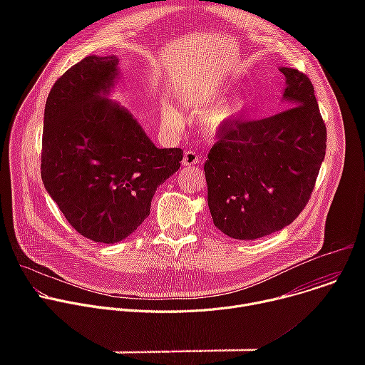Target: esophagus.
Segmentation results:
<instances>
[{
	"instance_id": "obj_1",
	"label": "esophagus",
	"mask_w": 365,
	"mask_h": 365,
	"mask_svg": "<svg viewBox=\"0 0 365 365\" xmlns=\"http://www.w3.org/2000/svg\"><path fill=\"white\" fill-rule=\"evenodd\" d=\"M199 163V159H197V154L195 151H186L185 155H183V160H182V165L186 166V168H190V166H195Z\"/></svg>"
}]
</instances>
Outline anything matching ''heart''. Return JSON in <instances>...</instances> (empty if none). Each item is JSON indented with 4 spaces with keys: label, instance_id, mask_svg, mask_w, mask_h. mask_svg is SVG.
I'll return each mask as SVG.
<instances>
[{
    "label": "heart",
    "instance_id": "obj_1",
    "mask_svg": "<svg viewBox=\"0 0 365 365\" xmlns=\"http://www.w3.org/2000/svg\"><path fill=\"white\" fill-rule=\"evenodd\" d=\"M228 91V85L220 83L195 91L193 93H185L180 96V102L193 113L210 108L203 114L202 125L207 133H220L237 123L248 106V101L242 93H232L224 98ZM163 117L169 123H179L180 120V115L173 107H166L163 110Z\"/></svg>",
    "mask_w": 365,
    "mask_h": 365
}]
</instances>
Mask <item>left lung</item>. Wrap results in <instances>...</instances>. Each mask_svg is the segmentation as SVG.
Here are the masks:
<instances>
[{"instance_id": "left-lung-1", "label": "left lung", "mask_w": 365, "mask_h": 365, "mask_svg": "<svg viewBox=\"0 0 365 365\" xmlns=\"http://www.w3.org/2000/svg\"><path fill=\"white\" fill-rule=\"evenodd\" d=\"M284 111L238 121L218 135L203 166L214 225L255 240L292 224L314 190L327 151V127L306 75L279 68Z\"/></svg>"}]
</instances>
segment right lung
Wrapping results in <instances>:
<instances>
[{
    "label": "right lung",
    "instance_id": "obj_1",
    "mask_svg": "<svg viewBox=\"0 0 365 365\" xmlns=\"http://www.w3.org/2000/svg\"><path fill=\"white\" fill-rule=\"evenodd\" d=\"M115 55L86 56L51 88L43 121L41 180L83 237L115 244L148 217L155 189L180 168V148H158L137 118L110 99Z\"/></svg>",
    "mask_w": 365,
    "mask_h": 365
}]
</instances>
